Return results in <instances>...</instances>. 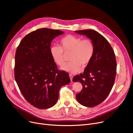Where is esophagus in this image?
I'll return each instance as SVG.
<instances>
[{
  "instance_id": "1",
  "label": "esophagus",
  "mask_w": 133,
  "mask_h": 133,
  "mask_svg": "<svg viewBox=\"0 0 133 133\" xmlns=\"http://www.w3.org/2000/svg\"><path fill=\"white\" fill-rule=\"evenodd\" d=\"M69 78H70L71 81H72V80H73V76H72V74H69Z\"/></svg>"
}]
</instances>
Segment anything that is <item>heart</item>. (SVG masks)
<instances>
[{
  "instance_id": "b5f03b06",
  "label": "heart",
  "mask_w": 133,
  "mask_h": 133,
  "mask_svg": "<svg viewBox=\"0 0 133 133\" xmlns=\"http://www.w3.org/2000/svg\"><path fill=\"white\" fill-rule=\"evenodd\" d=\"M61 46L53 45L50 48V53L55 62L59 66L64 63L63 51L71 52L70 60L61 68L62 70L70 73L78 72L81 66L85 67L91 61L94 52V46L89 39H82L81 37L69 34L60 40Z\"/></svg>"
}]
</instances>
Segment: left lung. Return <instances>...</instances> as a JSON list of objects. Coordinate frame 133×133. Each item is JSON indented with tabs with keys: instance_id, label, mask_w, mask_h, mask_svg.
<instances>
[{
	"instance_id": "obj_1",
	"label": "left lung",
	"mask_w": 133,
	"mask_h": 133,
	"mask_svg": "<svg viewBox=\"0 0 133 133\" xmlns=\"http://www.w3.org/2000/svg\"><path fill=\"white\" fill-rule=\"evenodd\" d=\"M92 41L94 46L93 58L83 73L76 75L73 82H80L81 91L76 94L78 102L82 106L93 107L105 100L114 85L116 73L115 55L107 39L92 30L75 31Z\"/></svg>"
}]
</instances>
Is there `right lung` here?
Returning <instances> with one entry per match:
<instances>
[{
    "instance_id": "1",
    "label": "right lung",
    "mask_w": 133,
    "mask_h": 133,
    "mask_svg": "<svg viewBox=\"0 0 133 133\" xmlns=\"http://www.w3.org/2000/svg\"><path fill=\"white\" fill-rule=\"evenodd\" d=\"M61 31L38 29L22 40L15 55V78L25 99L34 107L47 109L57 102L60 88L71 80L59 71L51 53L52 41Z\"/></svg>"
}]
</instances>
